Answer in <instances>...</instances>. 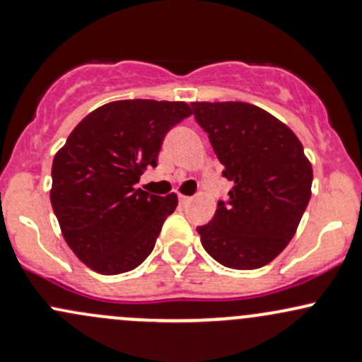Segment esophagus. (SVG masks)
Here are the masks:
<instances>
[{
	"label": "esophagus",
	"instance_id": "1",
	"mask_svg": "<svg viewBox=\"0 0 362 362\" xmlns=\"http://www.w3.org/2000/svg\"><path fill=\"white\" fill-rule=\"evenodd\" d=\"M189 200H192V197L180 195V204H181V205H186V204H189Z\"/></svg>",
	"mask_w": 362,
	"mask_h": 362
}]
</instances>
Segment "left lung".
<instances>
[{"label":"left lung","instance_id":"8db88e82","mask_svg":"<svg viewBox=\"0 0 362 362\" xmlns=\"http://www.w3.org/2000/svg\"><path fill=\"white\" fill-rule=\"evenodd\" d=\"M192 114L209 134L228 202L197 228L212 259L231 269H257L293 238L310 200L313 165L300 139L269 112L243 102H193Z\"/></svg>","mask_w":362,"mask_h":362}]
</instances>
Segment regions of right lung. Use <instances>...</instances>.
Here are the masks:
<instances>
[{
	"label": "right lung",
	"instance_id": "right-lung-1",
	"mask_svg": "<svg viewBox=\"0 0 362 362\" xmlns=\"http://www.w3.org/2000/svg\"><path fill=\"white\" fill-rule=\"evenodd\" d=\"M189 115L185 102H110L81 120L57 151L53 212L65 242L93 271L127 273L151 254L177 195H150L134 185L157 165L167 131Z\"/></svg>",
	"mask_w": 362,
	"mask_h": 362
}]
</instances>
